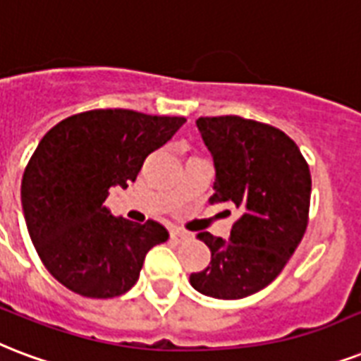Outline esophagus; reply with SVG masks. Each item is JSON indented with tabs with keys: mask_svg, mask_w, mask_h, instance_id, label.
<instances>
[{
	"mask_svg": "<svg viewBox=\"0 0 361 361\" xmlns=\"http://www.w3.org/2000/svg\"><path fill=\"white\" fill-rule=\"evenodd\" d=\"M189 236H191V235H189L187 231L178 229V227L170 231V238H172V240H176V242H185L187 238H189Z\"/></svg>",
	"mask_w": 361,
	"mask_h": 361,
	"instance_id": "1",
	"label": "esophagus"
}]
</instances>
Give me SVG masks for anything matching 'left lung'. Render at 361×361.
Returning <instances> with one entry per match:
<instances>
[{"mask_svg":"<svg viewBox=\"0 0 361 361\" xmlns=\"http://www.w3.org/2000/svg\"><path fill=\"white\" fill-rule=\"evenodd\" d=\"M197 126L216 164L210 202L235 204L242 216L229 240L199 233L212 261L189 282L204 295L242 299L279 276L307 231L309 164L288 134L267 123L221 115L200 117Z\"/></svg>","mask_w":361,"mask_h":361,"instance_id":"left-lung-1","label":"left lung"}]
</instances>
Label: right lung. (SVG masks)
<instances>
[{
	"label": "right lung",
	"instance_id": "right-lung-1",
	"mask_svg": "<svg viewBox=\"0 0 361 361\" xmlns=\"http://www.w3.org/2000/svg\"><path fill=\"white\" fill-rule=\"evenodd\" d=\"M185 117L134 109H90L41 137L22 176V210L35 252L60 284L82 297L123 295L137 282L145 254L169 240L153 219L114 217L109 189L136 180L145 157Z\"/></svg>",
	"mask_w": 361,
	"mask_h": 361
}]
</instances>
